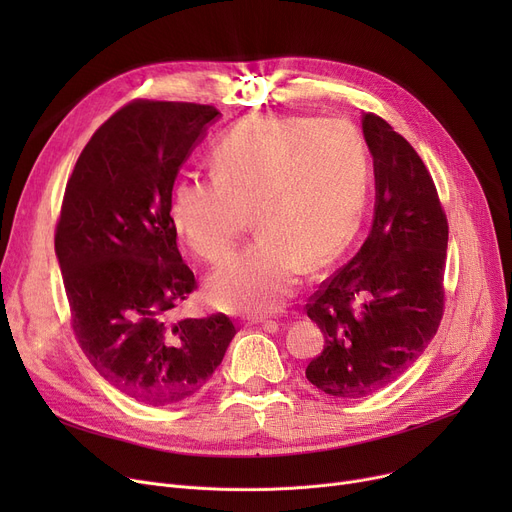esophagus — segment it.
<instances>
[{"label":"esophagus","instance_id":"obj_1","mask_svg":"<svg viewBox=\"0 0 512 512\" xmlns=\"http://www.w3.org/2000/svg\"><path fill=\"white\" fill-rule=\"evenodd\" d=\"M255 324H276V321H267L265 317H251V319H247L245 321V326H255Z\"/></svg>","mask_w":512,"mask_h":512}]
</instances>
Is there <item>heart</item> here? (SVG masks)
Listing matches in <instances>:
<instances>
[{
    "label": "heart",
    "mask_w": 512,
    "mask_h": 512,
    "mask_svg": "<svg viewBox=\"0 0 512 512\" xmlns=\"http://www.w3.org/2000/svg\"><path fill=\"white\" fill-rule=\"evenodd\" d=\"M207 178L182 176L170 222L197 257L218 263L253 213L257 240L207 282L215 305L263 315L282 307L303 265L321 267L357 234L369 182L359 130L338 118L251 116L211 149Z\"/></svg>",
    "instance_id": "heart-1"
}]
</instances>
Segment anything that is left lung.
I'll list each match as a JSON object with an SVG mask.
<instances>
[{"label":"left lung","mask_w":512,"mask_h":512,"mask_svg":"<svg viewBox=\"0 0 512 512\" xmlns=\"http://www.w3.org/2000/svg\"><path fill=\"white\" fill-rule=\"evenodd\" d=\"M363 134L375 174L371 232L305 307L326 340L305 375L334 398H363L394 382L444 315L448 222L432 174L380 116L363 114Z\"/></svg>","instance_id":"8db88e82"}]
</instances>
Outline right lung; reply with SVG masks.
<instances>
[{
	"instance_id": "right-lung-1",
	"label": "right lung",
	"mask_w": 512,
	"mask_h": 512,
	"mask_svg": "<svg viewBox=\"0 0 512 512\" xmlns=\"http://www.w3.org/2000/svg\"><path fill=\"white\" fill-rule=\"evenodd\" d=\"M218 116L199 103L124 105L80 153L56 226L80 348L103 380L151 407L195 396L236 334L224 313L170 321L197 288L176 245L170 191Z\"/></svg>"
}]
</instances>
